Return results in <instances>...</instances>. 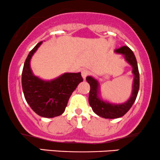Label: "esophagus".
I'll use <instances>...</instances> for the list:
<instances>
[{"mask_svg": "<svg viewBox=\"0 0 160 160\" xmlns=\"http://www.w3.org/2000/svg\"><path fill=\"white\" fill-rule=\"evenodd\" d=\"M89 71H87V70H83V71H82L81 75H82V77H83V80H85L86 77L89 75Z\"/></svg>", "mask_w": 160, "mask_h": 160, "instance_id": "1", "label": "esophagus"}]
</instances>
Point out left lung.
<instances>
[{
  "label": "left lung",
  "instance_id": "obj_1",
  "mask_svg": "<svg viewBox=\"0 0 160 160\" xmlns=\"http://www.w3.org/2000/svg\"><path fill=\"white\" fill-rule=\"evenodd\" d=\"M117 54H123L126 61L132 67V73L134 74V83L132 86V93L130 99L122 104H113L103 101L99 97V82L91 76L87 77V81L90 85V91L89 94V103L95 113L104 118H118L122 117L129 111L136 100L140 87V75L138 71V62L134 52L128 46H122L115 49Z\"/></svg>",
  "mask_w": 160,
  "mask_h": 160
}]
</instances>
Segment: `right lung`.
<instances>
[{"label": "right lung", "instance_id": "add662e5", "mask_svg": "<svg viewBox=\"0 0 160 160\" xmlns=\"http://www.w3.org/2000/svg\"><path fill=\"white\" fill-rule=\"evenodd\" d=\"M42 43L38 42L26 58L22 73V87L26 102L33 111L39 116L54 118L63 114L72 92L83 81V77L80 73H64L45 81L35 76L30 68V60Z\"/></svg>", "mask_w": 160, "mask_h": 160}]
</instances>
